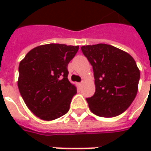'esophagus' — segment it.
<instances>
[{
    "label": "esophagus",
    "instance_id": "esophagus-1",
    "mask_svg": "<svg viewBox=\"0 0 151 151\" xmlns=\"http://www.w3.org/2000/svg\"><path fill=\"white\" fill-rule=\"evenodd\" d=\"M82 84H83V81H81V82H80V83H78L79 86H82Z\"/></svg>",
    "mask_w": 151,
    "mask_h": 151
}]
</instances>
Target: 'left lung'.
Instances as JSON below:
<instances>
[{
    "label": "left lung",
    "mask_w": 151,
    "mask_h": 151,
    "mask_svg": "<svg viewBox=\"0 0 151 151\" xmlns=\"http://www.w3.org/2000/svg\"><path fill=\"white\" fill-rule=\"evenodd\" d=\"M92 65L96 91L86 98L91 111L100 117H116L134 100L140 73L128 53L105 44L81 47Z\"/></svg>",
    "instance_id": "left-lung-1"
}]
</instances>
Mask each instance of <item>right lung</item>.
<instances>
[{
  "mask_svg": "<svg viewBox=\"0 0 151 151\" xmlns=\"http://www.w3.org/2000/svg\"><path fill=\"white\" fill-rule=\"evenodd\" d=\"M79 46L50 44L30 50L19 64L18 89L34 115L54 120L68 113L76 87L68 80V64Z\"/></svg>",
  "mask_w": 151,
  "mask_h": 151,
  "instance_id": "1",
  "label": "right lung"
}]
</instances>
